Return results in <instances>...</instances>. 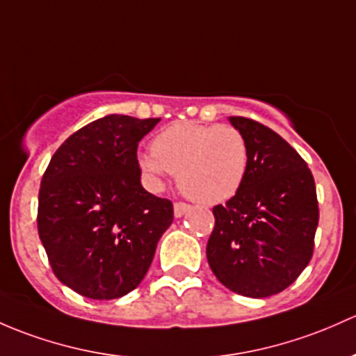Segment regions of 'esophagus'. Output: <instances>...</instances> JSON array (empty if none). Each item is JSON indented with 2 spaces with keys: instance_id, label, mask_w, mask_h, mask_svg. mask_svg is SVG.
<instances>
[{
  "instance_id": "34e87169",
  "label": "esophagus",
  "mask_w": 356,
  "mask_h": 356,
  "mask_svg": "<svg viewBox=\"0 0 356 356\" xmlns=\"http://www.w3.org/2000/svg\"><path fill=\"white\" fill-rule=\"evenodd\" d=\"M189 209H191V207L188 203H184V201H177V203L174 204V213H175V216H177V218H181L182 215H186Z\"/></svg>"
}]
</instances>
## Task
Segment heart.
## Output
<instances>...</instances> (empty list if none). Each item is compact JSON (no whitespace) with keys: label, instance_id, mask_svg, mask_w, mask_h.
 <instances>
[{"label":"heart","instance_id":"heart-1","mask_svg":"<svg viewBox=\"0 0 356 356\" xmlns=\"http://www.w3.org/2000/svg\"><path fill=\"white\" fill-rule=\"evenodd\" d=\"M152 153L140 156L141 172L159 182L177 174L186 196L201 204H220L241 189L249 168L244 134L227 124L174 122L152 141Z\"/></svg>","mask_w":356,"mask_h":356}]
</instances>
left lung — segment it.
Returning a JSON list of instances; mask_svg holds the SVG:
<instances>
[{
  "instance_id": "left-lung-1",
  "label": "left lung",
  "mask_w": 356,
  "mask_h": 356,
  "mask_svg": "<svg viewBox=\"0 0 356 356\" xmlns=\"http://www.w3.org/2000/svg\"><path fill=\"white\" fill-rule=\"evenodd\" d=\"M230 122L244 134L249 168L237 194L213 208L207 257L228 290L271 297L312 259L319 223L316 182L305 160L278 133L241 115Z\"/></svg>"
}]
</instances>
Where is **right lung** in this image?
<instances>
[{
	"label": "right lung",
	"mask_w": 356,
	"mask_h": 356,
	"mask_svg": "<svg viewBox=\"0 0 356 356\" xmlns=\"http://www.w3.org/2000/svg\"><path fill=\"white\" fill-rule=\"evenodd\" d=\"M160 119L111 114L73 133L42 175L37 230L56 278L93 300L147 275L174 204L141 186L138 145Z\"/></svg>",
	"instance_id": "obj_1"
}]
</instances>
